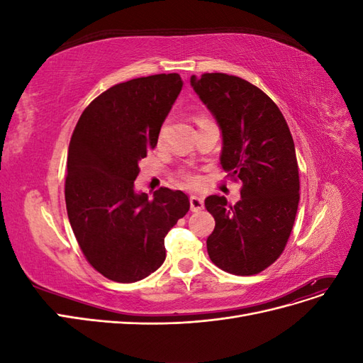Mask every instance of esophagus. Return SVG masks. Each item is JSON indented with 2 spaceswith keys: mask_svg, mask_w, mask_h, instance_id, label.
<instances>
[{
  "mask_svg": "<svg viewBox=\"0 0 363 363\" xmlns=\"http://www.w3.org/2000/svg\"><path fill=\"white\" fill-rule=\"evenodd\" d=\"M189 203H191V211L192 212H200L201 208L204 207V199H201V196H199V195H191Z\"/></svg>",
  "mask_w": 363,
  "mask_h": 363,
  "instance_id": "esophagus-1",
  "label": "esophagus"
}]
</instances>
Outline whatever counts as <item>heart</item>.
<instances>
[{"mask_svg": "<svg viewBox=\"0 0 363 363\" xmlns=\"http://www.w3.org/2000/svg\"><path fill=\"white\" fill-rule=\"evenodd\" d=\"M183 182L188 186H195L196 183H199V177H196V175H194V174H184Z\"/></svg>", "mask_w": 363, "mask_h": 363, "instance_id": "1", "label": "heart"}]
</instances>
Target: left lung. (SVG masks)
Here are the masks:
<instances>
[{
    "instance_id": "left-lung-1",
    "label": "left lung",
    "mask_w": 363,
    "mask_h": 363,
    "mask_svg": "<svg viewBox=\"0 0 363 363\" xmlns=\"http://www.w3.org/2000/svg\"><path fill=\"white\" fill-rule=\"evenodd\" d=\"M191 86L221 130L223 169L242 183L235 206L219 195L204 201L215 218L206 242L208 257L235 276L259 274L286 247L298 208L292 135L276 103L240 77L192 75Z\"/></svg>"
}]
</instances>
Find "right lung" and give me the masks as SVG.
I'll use <instances>...</instances> for the list:
<instances>
[{"mask_svg": "<svg viewBox=\"0 0 363 363\" xmlns=\"http://www.w3.org/2000/svg\"><path fill=\"white\" fill-rule=\"evenodd\" d=\"M183 87L179 74L112 86L84 108L68 148L65 201L84 257L104 277L133 283L160 268L164 236L189 211L182 191H135L139 162Z\"/></svg>", "mask_w": 363, "mask_h": 363, "instance_id": "add662e5", "label": "right lung"}]
</instances>
